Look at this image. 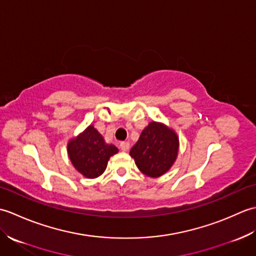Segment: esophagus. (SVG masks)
Returning <instances> with one entry per match:
<instances>
[{"mask_svg": "<svg viewBox=\"0 0 256 256\" xmlns=\"http://www.w3.org/2000/svg\"><path fill=\"white\" fill-rule=\"evenodd\" d=\"M120 148H121V150L123 152H128L130 150V143L128 142H122L121 144H120Z\"/></svg>", "mask_w": 256, "mask_h": 256, "instance_id": "obj_1", "label": "esophagus"}]
</instances>
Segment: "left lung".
Masks as SVG:
<instances>
[{
  "label": "left lung",
  "mask_w": 256,
  "mask_h": 256,
  "mask_svg": "<svg viewBox=\"0 0 256 256\" xmlns=\"http://www.w3.org/2000/svg\"><path fill=\"white\" fill-rule=\"evenodd\" d=\"M179 152V138L175 130L162 122L148 123L130 150L144 175L157 178L170 170Z\"/></svg>",
  "instance_id": "8db88e82"
}]
</instances>
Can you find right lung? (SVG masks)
Returning <instances> with one entry per match:
<instances>
[{
	"instance_id": "right-lung-1",
	"label": "right lung",
	"mask_w": 256,
	"mask_h": 256,
	"mask_svg": "<svg viewBox=\"0 0 256 256\" xmlns=\"http://www.w3.org/2000/svg\"><path fill=\"white\" fill-rule=\"evenodd\" d=\"M118 152L113 144L106 143L94 125H89L77 136L69 140L67 153L74 167L86 178L94 179L104 172L110 157Z\"/></svg>"
}]
</instances>
